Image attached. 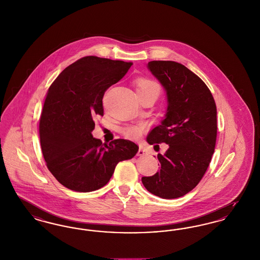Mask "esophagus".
Wrapping results in <instances>:
<instances>
[{"label":"esophagus","mask_w":260,"mask_h":260,"mask_svg":"<svg viewBox=\"0 0 260 260\" xmlns=\"http://www.w3.org/2000/svg\"><path fill=\"white\" fill-rule=\"evenodd\" d=\"M147 153V150L143 147H140L138 150V155H145Z\"/></svg>","instance_id":"1"}]
</instances>
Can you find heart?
<instances>
[{"label": "heart", "instance_id": "obj_1", "mask_svg": "<svg viewBox=\"0 0 260 260\" xmlns=\"http://www.w3.org/2000/svg\"><path fill=\"white\" fill-rule=\"evenodd\" d=\"M137 93H142L145 91L154 90L159 94V85L153 80L148 79H139L136 81ZM143 127L141 125H130L125 127L123 132L128 138H138L142 134Z\"/></svg>", "mask_w": 260, "mask_h": 260}]
</instances>
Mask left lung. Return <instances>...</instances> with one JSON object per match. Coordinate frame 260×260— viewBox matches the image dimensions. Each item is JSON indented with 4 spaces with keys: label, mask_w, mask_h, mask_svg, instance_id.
Listing matches in <instances>:
<instances>
[{
    "label": "left lung",
    "mask_w": 260,
    "mask_h": 260,
    "mask_svg": "<svg viewBox=\"0 0 260 260\" xmlns=\"http://www.w3.org/2000/svg\"><path fill=\"white\" fill-rule=\"evenodd\" d=\"M147 69L166 91L168 106L147 142L154 147L166 143L169 147L163 155L157 154L158 172L142 181L150 193L175 199L191 191L209 167L216 141V107L203 80L185 66L150 61Z\"/></svg>",
    "instance_id": "obj_1"
}]
</instances>
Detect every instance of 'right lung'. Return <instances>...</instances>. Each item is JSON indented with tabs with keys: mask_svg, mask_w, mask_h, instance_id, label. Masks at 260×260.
<instances>
[{
	"mask_svg": "<svg viewBox=\"0 0 260 260\" xmlns=\"http://www.w3.org/2000/svg\"><path fill=\"white\" fill-rule=\"evenodd\" d=\"M131 66V62L83 57L65 69L47 91L40 120L42 151L50 173L71 190L101 188L118 162L138 152L139 147L129 140L107 145L92 136L94 116L104 115L105 92Z\"/></svg>",
	"mask_w": 260,
	"mask_h": 260,
	"instance_id": "1",
	"label": "right lung"
}]
</instances>
